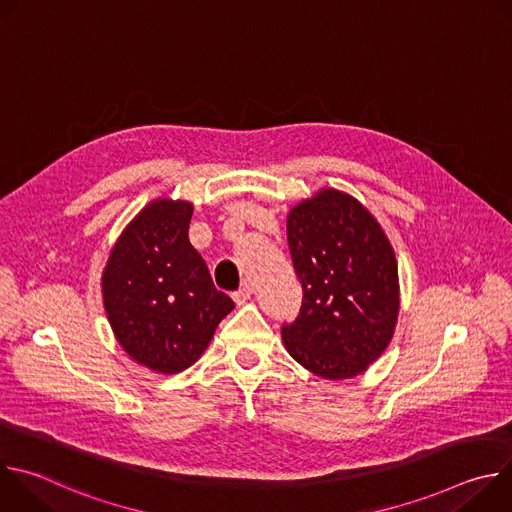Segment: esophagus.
<instances>
[{
	"label": "esophagus",
	"mask_w": 512,
	"mask_h": 512,
	"mask_svg": "<svg viewBox=\"0 0 512 512\" xmlns=\"http://www.w3.org/2000/svg\"><path fill=\"white\" fill-rule=\"evenodd\" d=\"M251 294H253V287H251V283H243L237 291H235V294H233V300L237 302V304H243V302H247L249 298H251Z\"/></svg>",
	"instance_id": "1"
}]
</instances>
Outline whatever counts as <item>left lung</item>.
Here are the masks:
<instances>
[{
	"label": "left lung",
	"mask_w": 512,
	"mask_h": 512,
	"mask_svg": "<svg viewBox=\"0 0 512 512\" xmlns=\"http://www.w3.org/2000/svg\"><path fill=\"white\" fill-rule=\"evenodd\" d=\"M287 247L302 285V308L281 326L302 367L324 379H350L387 348L399 285L393 249L358 200L322 190L287 216Z\"/></svg>",
	"instance_id": "left-lung-1"
}]
</instances>
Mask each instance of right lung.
Listing matches in <instances>:
<instances>
[{
	"mask_svg": "<svg viewBox=\"0 0 512 512\" xmlns=\"http://www.w3.org/2000/svg\"><path fill=\"white\" fill-rule=\"evenodd\" d=\"M190 218V202L164 198L145 206L103 273L105 312L119 344L139 364L166 375L196 362L235 308L190 245Z\"/></svg>",
	"mask_w": 512,
	"mask_h": 512,
	"instance_id": "right-lung-1",
	"label": "right lung"
}]
</instances>
